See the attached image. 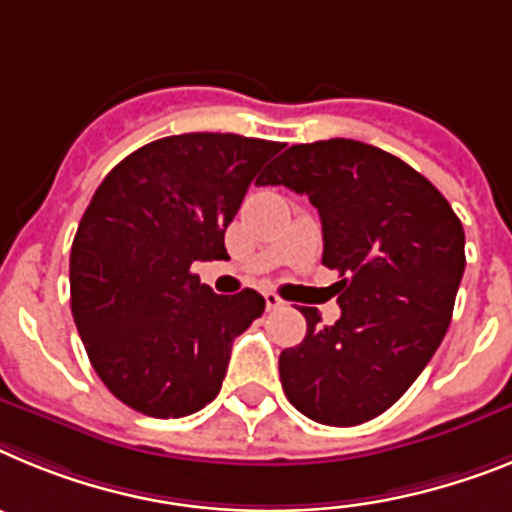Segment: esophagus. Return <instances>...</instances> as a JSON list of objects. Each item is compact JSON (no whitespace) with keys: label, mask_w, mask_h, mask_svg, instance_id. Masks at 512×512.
<instances>
[{"label":"esophagus","mask_w":512,"mask_h":512,"mask_svg":"<svg viewBox=\"0 0 512 512\" xmlns=\"http://www.w3.org/2000/svg\"><path fill=\"white\" fill-rule=\"evenodd\" d=\"M265 306H268V311L281 309V306H283V299H281V296H278V293L268 291V293H265Z\"/></svg>","instance_id":"esophagus-1"}]
</instances>
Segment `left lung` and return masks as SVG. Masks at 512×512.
<instances>
[{"label":"left lung","instance_id":"obj_1","mask_svg":"<svg viewBox=\"0 0 512 512\" xmlns=\"http://www.w3.org/2000/svg\"><path fill=\"white\" fill-rule=\"evenodd\" d=\"M260 185L309 195L322 262L340 273L342 314L301 306L306 337L281 353L288 402L309 420L350 428L379 417L428 366L451 324L464 275V226L410 164L353 139L286 149Z\"/></svg>","mask_w":512,"mask_h":512}]
</instances>
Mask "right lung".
<instances>
[{"instance_id": "right-lung-1", "label": "right lung", "mask_w": 512, "mask_h": 512, "mask_svg": "<svg viewBox=\"0 0 512 512\" xmlns=\"http://www.w3.org/2000/svg\"><path fill=\"white\" fill-rule=\"evenodd\" d=\"M283 144L182 133L115 164L71 244V314L113 397L149 417H185L216 399L231 342L262 311L252 288L219 296L193 273L229 260L226 226Z\"/></svg>"}]
</instances>
